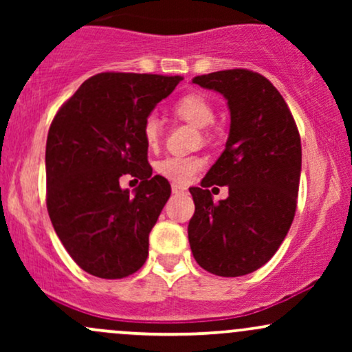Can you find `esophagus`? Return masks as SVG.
Returning a JSON list of instances; mask_svg holds the SVG:
<instances>
[{
	"mask_svg": "<svg viewBox=\"0 0 352 352\" xmlns=\"http://www.w3.org/2000/svg\"><path fill=\"white\" fill-rule=\"evenodd\" d=\"M172 192L175 193V195H184V193H187V188H185L184 185H177V184H172Z\"/></svg>",
	"mask_w": 352,
	"mask_h": 352,
	"instance_id": "obj_1",
	"label": "esophagus"
}]
</instances>
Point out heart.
Masks as SVG:
<instances>
[{"label": "heart", "mask_w": 352, "mask_h": 352, "mask_svg": "<svg viewBox=\"0 0 352 352\" xmlns=\"http://www.w3.org/2000/svg\"><path fill=\"white\" fill-rule=\"evenodd\" d=\"M173 112H175L177 117L184 119L185 122L195 125L199 129L210 127L217 119L215 109L210 104V100L201 94L184 96L175 104ZM142 137L148 148H157L160 137H162V125H160V120L155 116L145 119L142 125ZM200 167L201 159L195 155H170L155 164V170L160 175L167 177L168 180L177 182V184H187L200 170Z\"/></svg>", "instance_id": "1"}]
</instances>
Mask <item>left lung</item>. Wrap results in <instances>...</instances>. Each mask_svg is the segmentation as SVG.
Wrapping results in <instances>:
<instances>
[{"mask_svg":"<svg viewBox=\"0 0 352 352\" xmlns=\"http://www.w3.org/2000/svg\"><path fill=\"white\" fill-rule=\"evenodd\" d=\"M220 92L230 109L225 151L201 187L190 193L195 213L188 223L193 258L217 276H243L276 253L293 223L301 175V139L278 89L258 72L228 69L192 79ZM227 184L218 204L208 190Z\"/></svg>","mask_w":352,"mask_h":352,"instance_id":"left-lung-1","label":"left lung"}]
</instances>
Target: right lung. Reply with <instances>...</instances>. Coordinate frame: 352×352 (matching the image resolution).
Returning a JSON list of instances; mask_svg holds the SVG:
<instances>
[{"label":"right lung","mask_w":352,"mask_h":352,"mask_svg":"<svg viewBox=\"0 0 352 352\" xmlns=\"http://www.w3.org/2000/svg\"><path fill=\"white\" fill-rule=\"evenodd\" d=\"M180 76L100 72L80 84L52 119L46 142L47 212L60 243L84 272L106 280L135 273L148 233L170 197L152 177L142 125ZM141 179L131 194L118 179Z\"/></svg>","instance_id":"right-lung-1"}]
</instances>
